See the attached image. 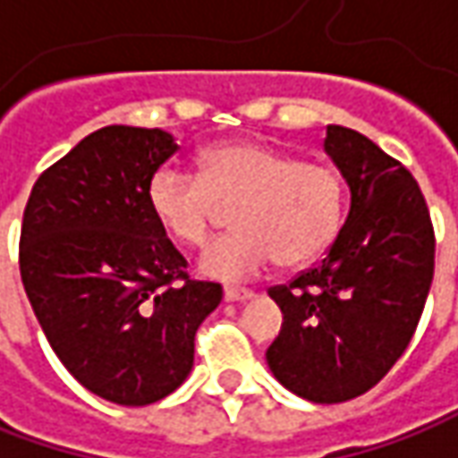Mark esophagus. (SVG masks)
Returning <instances> with one entry per match:
<instances>
[{"instance_id":"1","label":"esophagus","mask_w":458,"mask_h":458,"mask_svg":"<svg viewBox=\"0 0 458 458\" xmlns=\"http://www.w3.org/2000/svg\"><path fill=\"white\" fill-rule=\"evenodd\" d=\"M223 296H225V301L235 304V301H248V299H253V292H250V289H233V286H228Z\"/></svg>"}]
</instances>
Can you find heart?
<instances>
[{"mask_svg": "<svg viewBox=\"0 0 458 458\" xmlns=\"http://www.w3.org/2000/svg\"><path fill=\"white\" fill-rule=\"evenodd\" d=\"M199 174L159 166L147 202L172 241L199 245L213 228L217 202L235 205V233L199 253V271L217 281H243L271 259L299 268L335 241L344 213V184L332 166L301 162L289 151L256 141L215 144L199 154Z\"/></svg>", "mask_w": 458, "mask_h": 458, "instance_id": "obj_1", "label": "heart"}]
</instances>
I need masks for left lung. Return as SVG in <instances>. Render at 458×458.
I'll return each mask as SVG.
<instances>
[{
  "label": "left lung",
  "mask_w": 458,
  "mask_h": 458,
  "mask_svg": "<svg viewBox=\"0 0 458 458\" xmlns=\"http://www.w3.org/2000/svg\"><path fill=\"white\" fill-rule=\"evenodd\" d=\"M324 151L350 187V213L319 266L271 289L284 314L266 350L281 386L344 403L405 352L434 278V225L413 174L375 141L327 126Z\"/></svg>",
  "instance_id": "obj_1"
}]
</instances>
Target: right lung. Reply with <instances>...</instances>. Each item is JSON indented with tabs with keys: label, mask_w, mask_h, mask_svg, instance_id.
Masks as SVG:
<instances>
[{
	"label": "right lung",
	"mask_w": 458,
	"mask_h": 458,
	"mask_svg": "<svg viewBox=\"0 0 458 458\" xmlns=\"http://www.w3.org/2000/svg\"><path fill=\"white\" fill-rule=\"evenodd\" d=\"M177 149L162 129H98L42 172L24 208L20 274L42 332L81 386L119 405L187 380L195 332L223 299L220 284L187 278L147 202Z\"/></svg>",
	"instance_id": "obj_1"
}]
</instances>
